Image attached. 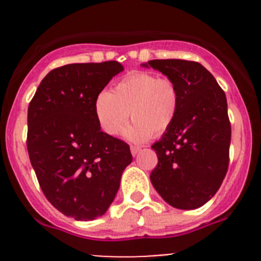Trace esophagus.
<instances>
[{"label":"esophagus","mask_w":261,"mask_h":261,"mask_svg":"<svg viewBox=\"0 0 261 261\" xmlns=\"http://www.w3.org/2000/svg\"><path fill=\"white\" fill-rule=\"evenodd\" d=\"M141 151V146H131V153L133 155H136Z\"/></svg>","instance_id":"esophagus-1"}]
</instances>
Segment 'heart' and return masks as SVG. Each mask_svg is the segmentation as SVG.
<instances>
[{
	"label": "heart",
	"mask_w": 261,
	"mask_h": 261,
	"mask_svg": "<svg viewBox=\"0 0 261 261\" xmlns=\"http://www.w3.org/2000/svg\"><path fill=\"white\" fill-rule=\"evenodd\" d=\"M180 107V92L174 80L145 71L128 73L110 93L103 92L94 103L95 118L104 133L115 136L125 128L131 141H146L166 133L174 122Z\"/></svg>",
	"instance_id": "b5f03b06"
}]
</instances>
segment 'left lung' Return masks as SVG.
Listing matches in <instances>:
<instances>
[{
    "mask_svg": "<svg viewBox=\"0 0 261 261\" xmlns=\"http://www.w3.org/2000/svg\"><path fill=\"white\" fill-rule=\"evenodd\" d=\"M148 66L174 80L180 92L174 122L152 145L158 163L151 182L173 207L197 208L217 193L228 170L230 122L226 94L199 62L151 60Z\"/></svg>",
    "mask_w": 261,
    "mask_h": 261,
    "instance_id": "1",
    "label": "left lung"
}]
</instances>
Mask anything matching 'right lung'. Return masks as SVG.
Here are the masks:
<instances>
[{
    "mask_svg": "<svg viewBox=\"0 0 261 261\" xmlns=\"http://www.w3.org/2000/svg\"><path fill=\"white\" fill-rule=\"evenodd\" d=\"M116 61L54 68L28 107L27 148L45 197L77 221L106 214L133 161L126 142L100 130L94 103L115 74Z\"/></svg>",
    "mask_w": 261,
    "mask_h": 261,
    "instance_id": "right-lung-1",
    "label": "right lung"
}]
</instances>
